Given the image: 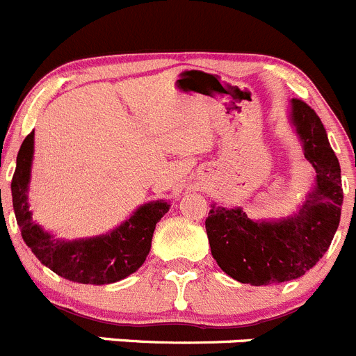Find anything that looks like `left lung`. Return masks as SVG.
<instances>
[{"mask_svg":"<svg viewBox=\"0 0 356 356\" xmlns=\"http://www.w3.org/2000/svg\"><path fill=\"white\" fill-rule=\"evenodd\" d=\"M289 124L316 177L291 216L252 220L241 207L211 206L206 218L211 254L234 280L268 286L300 278L325 255L341 222V165L321 118L303 101L289 102Z\"/></svg>","mask_w":356,"mask_h":356,"instance_id":"obj_1","label":"left lung"}]
</instances>
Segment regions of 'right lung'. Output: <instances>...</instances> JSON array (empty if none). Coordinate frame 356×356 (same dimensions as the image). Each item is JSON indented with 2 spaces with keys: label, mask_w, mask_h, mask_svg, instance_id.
<instances>
[{
  "label": "right lung",
  "mask_w": 356,
  "mask_h": 356,
  "mask_svg": "<svg viewBox=\"0 0 356 356\" xmlns=\"http://www.w3.org/2000/svg\"><path fill=\"white\" fill-rule=\"evenodd\" d=\"M35 131L19 149L12 177V204L21 236L35 257L65 280L104 286L122 280L138 270L150 252L156 223L170 209L168 200H152L136 207L133 214L113 230L94 238L67 241L54 238L31 216L30 191Z\"/></svg>",
  "instance_id": "right-lung-1"
}]
</instances>
